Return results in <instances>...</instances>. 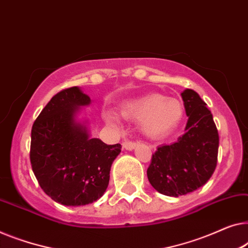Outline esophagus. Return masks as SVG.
Wrapping results in <instances>:
<instances>
[{
  "label": "esophagus",
  "instance_id": "1",
  "mask_svg": "<svg viewBox=\"0 0 248 248\" xmlns=\"http://www.w3.org/2000/svg\"><path fill=\"white\" fill-rule=\"evenodd\" d=\"M138 144H139L138 141H132V140H125V141L123 142V144H122V145H123V148L125 150L132 151Z\"/></svg>",
  "mask_w": 248,
  "mask_h": 248
}]
</instances>
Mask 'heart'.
<instances>
[{
  "instance_id": "1",
  "label": "heart",
  "mask_w": 248,
  "mask_h": 248,
  "mask_svg": "<svg viewBox=\"0 0 248 248\" xmlns=\"http://www.w3.org/2000/svg\"><path fill=\"white\" fill-rule=\"evenodd\" d=\"M122 115L128 121L142 123L145 134L157 138L169 134L180 124L184 108L177 99L151 94L125 104L122 107ZM106 120L114 122V116L107 115Z\"/></svg>"
}]
</instances>
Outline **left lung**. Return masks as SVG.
<instances>
[{
  "mask_svg": "<svg viewBox=\"0 0 248 248\" xmlns=\"http://www.w3.org/2000/svg\"><path fill=\"white\" fill-rule=\"evenodd\" d=\"M188 122L186 133L152 154L148 179L156 191L179 197L202 186L217 166L219 135L207 104L192 89L181 94Z\"/></svg>",
  "mask_w": 248,
  "mask_h": 248,
  "instance_id": "8db88e82",
  "label": "left lung"
}]
</instances>
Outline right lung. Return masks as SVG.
<instances>
[{"label": "right lung", "instance_id": "right-lung-1", "mask_svg": "<svg viewBox=\"0 0 248 248\" xmlns=\"http://www.w3.org/2000/svg\"><path fill=\"white\" fill-rule=\"evenodd\" d=\"M91 98L79 88L62 89L50 99L31 130L30 161L41 189L56 202L84 206L104 195L120 143L107 145L91 139L75 122L78 107Z\"/></svg>", "mask_w": 248, "mask_h": 248}]
</instances>
